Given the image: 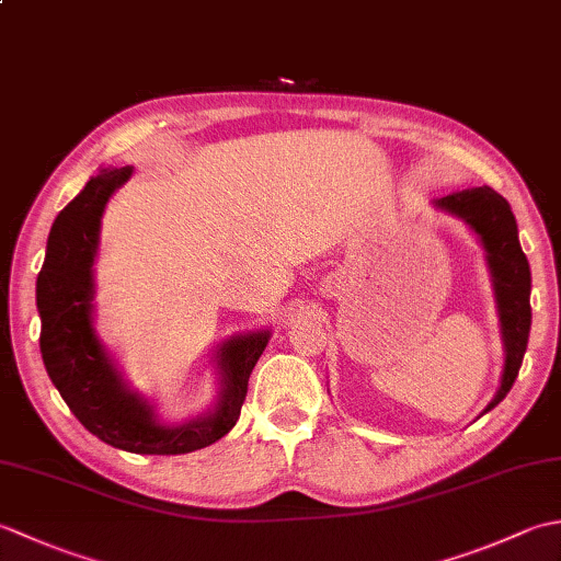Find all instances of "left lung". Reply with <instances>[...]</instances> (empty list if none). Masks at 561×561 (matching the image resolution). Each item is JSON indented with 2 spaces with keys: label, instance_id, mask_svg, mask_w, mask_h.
Returning <instances> with one entry per match:
<instances>
[{
  "label": "left lung",
  "instance_id": "1",
  "mask_svg": "<svg viewBox=\"0 0 561 561\" xmlns=\"http://www.w3.org/2000/svg\"><path fill=\"white\" fill-rule=\"evenodd\" d=\"M436 205L450 214H458L480 233L486 260L494 277V291L502 316L506 366L502 376V388L494 400L486 404L484 412L496 408L506 398L520 371L523 354L528 347L530 335V265L526 253L518 243V226L508 202L494 193L492 187H472L462 193L440 197Z\"/></svg>",
  "mask_w": 561,
  "mask_h": 561
}]
</instances>
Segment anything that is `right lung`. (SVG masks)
Masks as SVG:
<instances>
[{
    "label": "right lung",
    "mask_w": 561,
    "mask_h": 561,
    "mask_svg": "<svg viewBox=\"0 0 561 561\" xmlns=\"http://www.w3.org/2000/svg\"><path fill=\"white\" fill-rule=\"evenodd\" d=\"M129 175V165L101 171L57 214L35 284L43 323L41 352L59 396L93 436L129 453L178 456L205 448L231 432L243 408L248 378L270 335L255 332L226 342L219 350L224 390L219 408L205 420L173 428L153 422L151 408L125 388L91 325V265L99 245L101 214Z\"/></svg>",
    "instance_id": "right-lung-1"
}]
</instances>
